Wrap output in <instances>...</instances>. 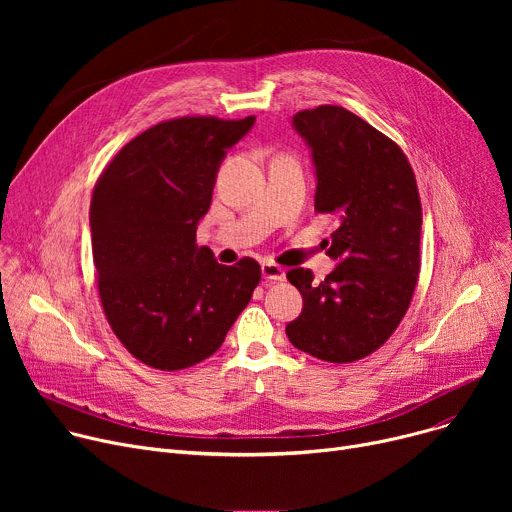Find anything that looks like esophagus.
<instances>
[{
    "label": "esophagus",
    "instance_id": "obj_1",
    "mask_svg": "<svg viewBox=\"0 0 512 512\" xmlns=\"http://www.w3.org/2000/svg\"><path fill=\"white\" fill-rule=\"evenodd\" d=\"M261 276L265 280H270V282H282L286 278V272H284V267H280L276 263H263L261 265Z\"/></svg>",
    "mask_w": 512,
    "mask_h": 512
}]
</instances>
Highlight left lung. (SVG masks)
Wrapping results in <instances>:
<instances>
[{
  "label": "left lung",
  "mask_w": 512,
  "mask_h": 512,
  "mask_svg": "<svg viewBox=\"0 0 512 512\" xmlns=\"http://www.w3.org/2000/svg\"><path fill=\"white\" fill-rule=\"evenodd\" d=\"M315 168V211L338 220L321 280L303 267L286 274L303 294L286 326L299 351L330 363L371 355L405 317L419 276L421 201L405 153L338 105L294 114Z\"/></svg>",
  "instance_id": "left-lung-1"
}]
</instances>
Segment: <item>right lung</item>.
Here are the masks:
<instances>
[{
	"mask_svg": "<svg viewBox=\"0 0 512 512\" xmlns=\"http://www.w3.org/2000/svg\"><path fill=\"white\" fill-rule=\"evenodd\" d=\"M253 124V116L155 124L95 184L89 222L101 305L145 365L176 371L211 357L261 280L257 261L226 267L197 245L215 176Z\"/></svg>",
	"mask_w": 512,
	"mask_h": 512,
	"instance_id": "1",
	"label": "right lung"
}]
</instances>
